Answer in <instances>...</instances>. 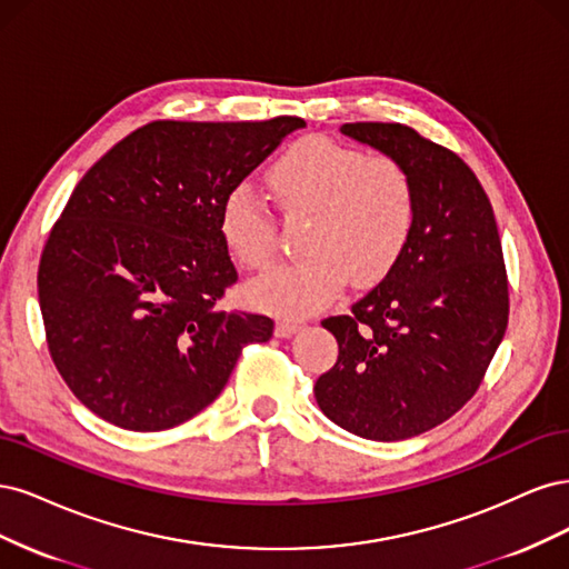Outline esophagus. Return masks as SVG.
Masks as SVG:
<instances>
[{"label": "esophagus", "instance_id": "34e87169", "mask_svg": "<svg viewBox=\"0 0 569 569\" xmlns=\"http://www.w3.org/2000/svg\"><path fill=\"white\" fill-rule=\"evenodd\" d=\"M300 331V323L298 321H288V319H281L277 321V328H273V333H277V338H290L292 333Z\"/></svg>", "mask_w": 569, "mask_h": 569}]
</instances>
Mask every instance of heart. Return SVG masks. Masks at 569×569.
Returning <instances> with one entry per match:
<instances>
[{"label": "heart", "instance_id": "1", "mask_svg": "<svg viewBox=\"0 0 569 569\" xmlns=\"http://www.w3.org/2000/svg\"><path fill=\"white\" fill-rule=\"evenodd\" d=\"M269 184L290 214H311L309 258L248 286V300L271 315L300 319L331 302L347 277L380 281L405 250L416 217L411 174L392 156L307 137L271 164ZM219 231L233 258L252 271L279 258L277 219L241 184L227 193Z\"/></svg>", "mask_w": 569, "mask_h": 569}]
</instances>
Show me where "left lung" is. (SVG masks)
I'll use <instances>...</instances> for the list:
<instances>
[{"label":"left lung","instance_id":"8db88e82","mask_svg":"<svg viewBox=\"0 0 569 569\" xmlns=\"http://www.w3.org/2000/svg\"><path fill=\"white\" fill-rule=\"evenodd\" d=\"M340 132L405 164L416 217L388 277L350 315L321 321L340 352L315 397L347 432L399 442L478 392L508 326L501 238L478 177L445 146L399 122H347Z\"/></svg>","mask_w":569,"mask_h":569}]
</instances>
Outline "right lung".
<instances>
[{"label": "right lung", "mask_w": 569, "mask_h": 569, "mask_svg": "<svg viewBox=\"0 0 569 569\" xmlns=\"http://www.w3.org/2000/svg\"><path fill=\"white\" fill-rule=\"evenodd\" d=\"M302 118L156 120L78 181L38 271L53 363L99 418L134 432L174 428L224 390L273 321L217 302L238 273L219 231L231 189Z\"/></svg>", "instance_id": "right-lung-1"}]
</instances>
